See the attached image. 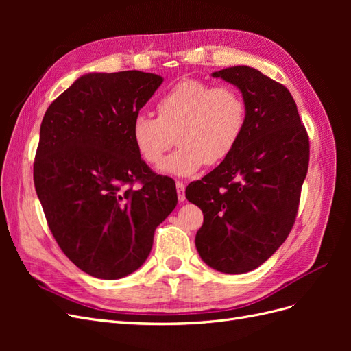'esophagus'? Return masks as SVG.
Segmentation results:
<instances>
[{
    "instance_id": "esophagus-1",
    "label": "esophagus",
    "mask_w": 351,
    "mask_h": 351,
    "mask_svg": "<svg viewBox=\"0 0 351 351\" xmlns=\"http://www.w3.org/2000/svg\"><path fill=\"white\" fill-rule=\"evenodd\" d=\"M176 187H177V196H178V200H180V202H184V200H186V193H184L186 186H184V183H182V182H177V183H176Z\"/></svg>"
}]
</instances>
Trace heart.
Segmentation results:
<instances>
[{"instance_id":"obj_1","label":"heart","mask_w":351,"mask_h":351,"mask_svg":"<svg viewBox=\"0 0 351 351\" xmlns=\"http://www.w3.org/2000/svg\"><path fill=\"white\" fill-rule=\"evenodd\" d=\"M247 124V105L232 86L186 79L156 102V117L139 114L132 123V141L146 164L156 165L176 142L178 149L161 171L190 176L215 167L236 151Z\"/></svg>"}]
</instances>
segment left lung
Here are the masks:
<instances>
[{
    "label": "left lung",
    "instance_id": "1",
    "mask_svg": "<svg viewBox=\"0 0 351 351\" xmlns=\"http://www.w3.org/2000/svg\"><path fill=\"white\" fill-rule=\"evenodd\" d=\"M236 84L247 124L236 151L186 189L204 212L196 232L202 261L244 274L269 259L289 237L309 167V136L284 84L247 66L212 73Z\"/></svg>",
    "mask_w": 351,
    "mask_h": 351
}]
</instances>
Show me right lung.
Instances as JSON below:
<instances>
[{
    "instance_id": "right-lung-1",
    "label": "right lung",
    "mask_w": 351,
    "mask_h": 351,
    "mask_svg": "<svg viewBox=\"0 0 351 351\" xmlns=\"http://www.w3.org/2000/svg\"><path fill=\"white\" fill-rule=\"evenodd\" d=\"M162 80L137 70L84 74L42 120L36 193L60 249L92 277L119 280L139 269L177 205L173 180L146 165L130 134Z\"/></svg>"
}]
</instances>
